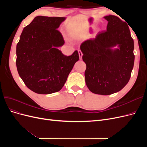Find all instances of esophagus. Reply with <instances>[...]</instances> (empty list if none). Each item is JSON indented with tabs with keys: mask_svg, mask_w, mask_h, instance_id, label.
<instances>
[{
	"mask_svg": "<svg viewBox=\"0 0 147 147\" xmlns=\"http://www.w3.org/2000/svg\"><path fill=\"white\" fill-rule=\"evenodd\" d=\"M78 55H79V58L80 59H82V56H83V53L80 50H78Z\"/></svg>",
	"mask_w": 147,
	"mask_h": 147,
	"instance_id": "obj_1",
	"label": "esophagus"
}]
</instances>
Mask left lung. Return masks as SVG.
Masks as SVG:
<instances>
[{"label":"left lung","instance_id":"1","mask_svg":"<svg viewBox=\"0 0 147 147\" xmlns=\"http://www.w3.org/2000/svg\"><path fill=\"white\" fill-rule=\"evenodd\" d=\"M104 18L108 21L107 30L84 41L80 50L86 65L87 87L94 94L110 95L121 90L129 80L134 45L125 22L114 15Z\"/></svg>","mask_w":147,"mask_h":147}]
</instances>
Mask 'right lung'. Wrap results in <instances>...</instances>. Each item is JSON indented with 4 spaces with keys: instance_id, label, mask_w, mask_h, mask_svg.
Segmentation results:
<instances>
[{
    "instance_id": "1",
    "label": "right lung",
    "mask_w": 147,
    "mask_h": 147,
    "mask_svg": "<svg viewBox=\"0 0 147 147\" xmlns=\"http://www.w3.org/2000/svg\"><path fill=\"white\" fill-rule=\"evenodd\" d=\"M65 20L36 16L23 29L16 45L18 72L26 86L37 94L60 91L79 59L77 50L67 56L58 49L65 42L57 29Z\"/></svg>"
}]
</instances>
